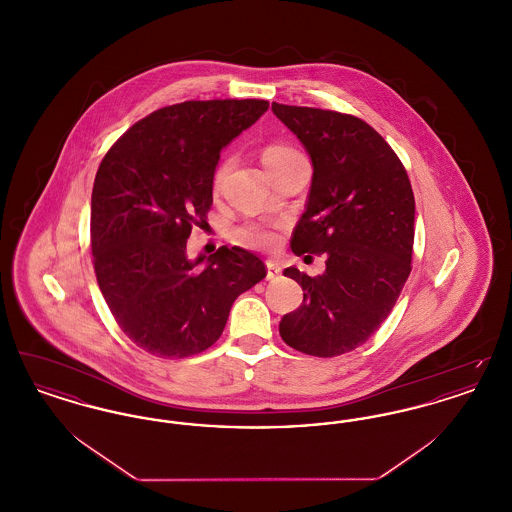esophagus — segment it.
Masks as SVG:
<instances>
[{"label": "esophagus", "instance_id": "obj_1", "mask_svg": "<svg viewBox=\"0 0 512 512\" xmlns=\"http://www.w3.org/2000/svg\"><path fill=\"white\" fill-rule=\"evenodd\" d=\"M280 274V267L272 261H267V280H274Z\"/></svg>", "mask_w": 512, "mask_h": 512}]
</instances>
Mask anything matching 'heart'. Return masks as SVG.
I'll use <instances>...</instances> for the list:
<instances>
[{
    "label": "heart",
    "mask_w": 512,
    "mask_h": 512,
    "mask_svg": "<svg viewBox=\"0 0 512 512\" xmlns=\"http://www.w3.org/2000/svg\"><path fill=\"white\" fill-rule=\"evenodd\" d=\"M292 153H295V149H292V147L282 146V144H272V146L265 147V151H263V163H265V167L268 169V167H272L274 163L286 159V157L292 155ZM224 169H226V167H220L219 172H217V180H220ZM234 236H236V240H238L240 244L253 247V249L270 247V245L274 244V240H276L274 232L268 228L267 224L257 222V220H247L242 226H238L236 232H234Z\"/></svg>",
    "instance_id": "b5f03b06"
}]
</instances>
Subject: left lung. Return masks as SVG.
Returning <instances> with one entry per match:
<instances>
[{"mask_svg": "<svg viewBox=\"0 0 512 512\" xmlns=\"http://www.w3.org/2000/svg\"><path fill=\"white\" fill-rule=\"evenodd\" d=\"M272 113L313 163L292 251L326 255L315 278L284 270L303 288V303L284 315L280 336L301 353L336 357L380 328L411 274L413 188L399 157L365 121L276 101Z\"/></svg>", "mask_w": 512, "mask_h": 512, "instance_id": "1", "label": "left lung"}]
</instances>
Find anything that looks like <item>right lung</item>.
Returning <instances> with one entry per match:
<instances>
[{"instance_id":"1","label":"right lung","mask_w":512,"mask_h":512,"mask_svg":"<svg viewBox=\"0 0 512 512\" xmlns=\"http://www.w3.org/2000/svg\"><path fill=\"white\" fill-rule=\"evenodd\" d=\"M268 109L265 99L184 101L126 130L92 190V253L122 332L147 353L182 359L219 340L232 303L267 276L242 247L194 261L186 242L213 205L220 151Z\"/></svg>"}]
</instances>
